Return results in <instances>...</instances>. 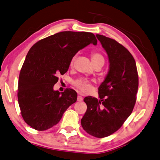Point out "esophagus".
Segmentation results:
<instances>
[{
    "mask_svg": "<svg viewBox=\"0 0 160 160\" xmlns=\"http://www.w3.org/2000/svg\"><path fill=\"white\" fill-rule=\"evenodd\" d=\"M83 100V97L82 96H78L77 97V101L80 102V101H82Z\"/></svg>",
    "mask_w": 160,
    "mask_h": 160,
    "instance_id": "obj_1",
    "label": "esophagus"
}]
</instances>
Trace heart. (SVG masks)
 Masks as SVG:
<instances>
[{
    "label": "heart",
    "mask_w": 160,
    "mask_h": 160,
    "mask_svg": "<svg viewBox=\"0 0 160 160\" xmlns=\"http://www.w3.org/2000/svg\"><path fill=\"white\" fill-rule=\"evenodd\" d=\"M76 58H77V55H74L71 58L69 62V66L72 67L74 65V63L75 62ZM91 61L93 62V65L96 64H102L105 63V58L102 55V53H100L98 51H92L91 52ZM73 84L76 86L78 90H80L83 93H86L91 90V82L87 78H85L83 77H80L77 78V79L74 80L73 82Z\"/></svg>",
    "instance_id": "heart-1"
}]
</instances>
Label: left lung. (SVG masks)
<instances>
[{"label": "left lung", "instance_id": "8db88e82", "mask_svg": "<svg viewBox=\"0 0 160 160\" xmlns=\"http://www.w3.org/2000/svg\"><path fill=\"white\" fill-rule=\"evenodd\" d=\"M107 52L110 71L98 88L100 100L83 99L87 110L81 120L89 135L104 138L119 130L130 116L136 102L138 74L131 52L114 39L96 34Z\"/></svg>", "mask_w": 160, "mask_h": 160}]
</instances>
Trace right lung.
<instances>
[{
	"instance_id": "1",
	"label": "right lung",
	"mask_w": 160,
	"mask_h": 160,
	"mask_svg": "<svg viewBox=\"0 0 160 160\" xmlns=\"http://www.w3.org/2000/svg\"><path fill=\"white\" fill-rule=\"evenodd\" d=\"M93 33L61 32L41 39L31 48L19 76L18 98L22 118L37 131L52 128L64 112L77 101L71 88L53 90L58 76L67 72L69 62L78 50L97 44Z\"/></svg>"
}]
</instances>
